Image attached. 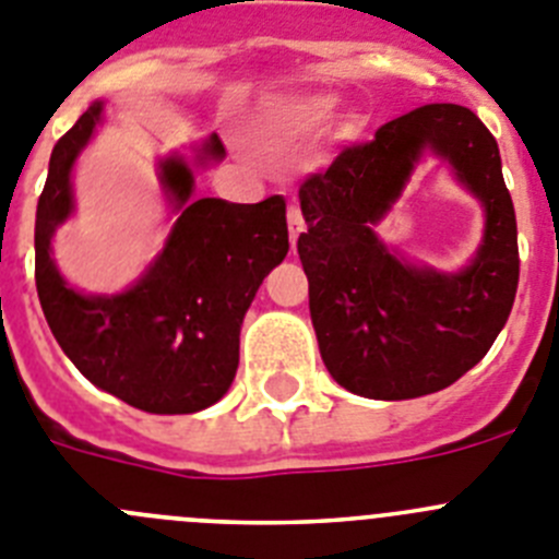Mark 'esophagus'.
Segmentation results:
<instances>
[{
  "instance_id": "1",
  "label": "esophagus",
  "mask_w": 559,
  "mask_h": 559,
  "mask_svg": "<svg viewBox=\"0 0 559 559\" xmlns=\"http://www.w3.org/2000/svg\"><path fill=\"white\" fill-rule=\"evenodd\" d=\"M288 233H290V246H296L299 235L305 233V216H301L299 202L288 204Z\"/></svg>"
}]
</instances>
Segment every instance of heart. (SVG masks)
<instances>
[{
	"mask_svg": "<svg viewBox=\"0 0 559 559\" xmlns=\"http://www.w3.org/2000/svg\"><path fill=\"white\" fill-rule=\"evenodd\" d=\"M335 99L332 96H299V99H285L269 105L258 119H254V138L263 143H280L288 138H299L313 132L316 127L330 119ZM360 130V121L349 119L343 121V135L352 138Z\"/></svg>",
	"mask_w": 559,
	"mask_h": 559,
	"instance_id": "b5f03b06",
	"label": "heart"
}]
</instances>
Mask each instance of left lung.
I'll list each match as a JSON object with an SVG mask.
<instances>
[{"mask_svg":"<svg viewBox=\"0 0 559 559\" xmlns=\"http://www.w3.org/2000/svg\"><path fill=\"white\" fill-rule=\"evenodd\" d=\"M424 151L486 210L475 258L457 272L407 261L376 235ZM299 258L321 360L346 391L382 402L427 396L477 366L519 288V229L488 127L460 105H424L349 146L299 188Z\"/></svg>","mask_w":559,"mask_h":559,"instance_id":"left-lung-1","label":"left lung"}]
</instances>
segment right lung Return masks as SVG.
<instances>
[{
    "label": "right lung",
    "instance_id": "right-lung-1",
    "mask_svg": "<svg viewBox=\"0 0 559 559\" xmlns=\"http://www.w3.org/2000/svg\"><path fill=\"white\" fill-rule=\"evenodd\" d=\"M102 119L105 102H94L49 157L35 213V285L46 324L82 377L105 393L157 416L199 413L233 385L246 310L288 254L285 199L193 197L199 168L227 157L213 132L193 146L191 160L179 152L157 160L174 213L157 258L121 294H82L60 274L52 238L74 213L71 174Z\"/></svg>",
    "mask_w": 559,
    "mask_h": 559
}]
</instances>
